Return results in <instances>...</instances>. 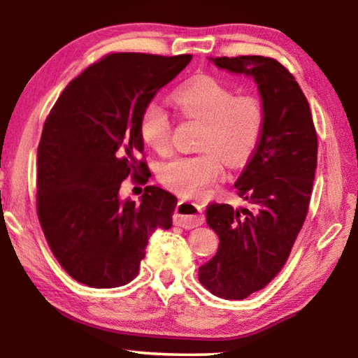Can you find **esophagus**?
<instances>
[{
    "instance_id": "34e87169",
    "label": "esophagus",
    "mask_w": 358,
    "mask_h": 358,
    "mask_svg": "<svg viewBox=\"0 0 358 358\" xmlns=\"http://www.w3.org/2000/svg\"><path fill=\"white\" fill-rule=\"evenodd\" d=\"M173 221L177 226L183 229H194L201 226L203 222L202 207L189 201H180L177 203V208H175Z\"/></svg>"
}]
</instances>
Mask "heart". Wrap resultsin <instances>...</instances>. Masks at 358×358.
<instances>
[{
    "instance_id": "obj_1",
    "label": "heart",
    "mask_w": 358,
    "mask_h": 358,
    "mask_svg": "<svg viewBox=\"0 0 358 358\" xmlns=\"http://www.w3.org/2000/svg\"><path fill=\"white\" fill-rule=\"evenodd\" d=\"M175 106L203 123L196 155H173L157 167V177L172 191L187 197L208 194L224 175V162L232 169L246 164L264 131V110L252 96H235L232 88L213 77H201L173 93ZM142 141L155 151L171 145L172 121L166 108L150 102L138 121Z\"/></svg>"
}]
</instances>
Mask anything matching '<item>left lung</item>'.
<instances>
[{
	"mask_svg": "<svg viewBox=\"0 0 358 358\" xmlns=\"http://www.w3.org/2000/svg\"><path fill=\"white\" fill-rule=\"evenodd\" d=\"M210 59L220 69L252 77L262 99V137L235 183L252 208L208 205L207 224L220 237V248L199 266V281L211 294L243 300L280 273L305 222L317 167V136L305 94L276 59Z\"/></svg>",
	"mask_w": 358,
	"mask_h": 358,
	"instance_id": "1",
	"label": "left lung"
}]
</instances>
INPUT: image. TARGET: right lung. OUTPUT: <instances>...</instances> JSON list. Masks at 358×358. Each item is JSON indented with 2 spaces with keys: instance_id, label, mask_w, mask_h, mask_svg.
<instances>
[{
  "instance_id": "1",
  "label": "right lung",
  "mask_w": 358,
  "mask_h": 358,
  "mask_svg": "<svg viewBox=\"0 0 358 358\" xmlns=\"http://www.w3.org/2000/svg\"><path fill=\"white\" fill-rule=\"evenodd\" d=\"M191 55L110 53L71 80L44 123L38 147V216L59 265L96 289L137 276L150 235L171 229L177 197L147 186L121 201V181L151 173L138 159V121Z\"/></svg>"
}]
</instances>
